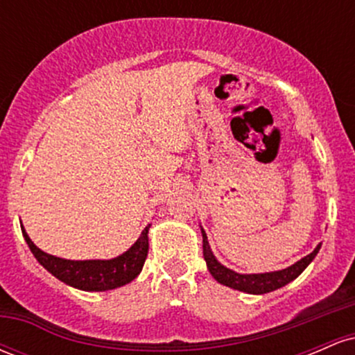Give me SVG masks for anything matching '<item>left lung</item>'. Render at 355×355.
Returning a JSON list of instances; mask_svg holds the SVG:
<instances>
[{
	"label": "left lung",
	"mask_w": 355,
	"mask_h": 355,
	"mask_svg": "<svg viewBox=\"0 0 355 355\" xmlns=\"http://www.w3.org/2000/svg\"><path fill=\"white\" fill-rule=\"evenodd\" d=\"M202 237H203V259L207 262V268L217 280L218 284L227 285V287L235 288V291L240 292H247V294H267V292L277 291V288L284 287L288 282L297 279L302 272L305 270V267L315 259V255L319 254L320 250V243L313 248L312 254L305 255L304 259H300L299 262H295L294 266L282 268V270H275V272H266V274H237V272L230 270V268L223 267L222 263L215 259L214 252L209 245V239H207L205 230L202 229Z\"/></svg>",
	"instance_id": "8db88e82"
}]
</instances>
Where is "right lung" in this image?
Wrapping results in <instances>:
<instances>
[{
	"label": "right lung",
	"mask_w": 355,
	"mask_h": 355,
	"mask_svg": "<svg viewBox=\"0 0 355 355\" xmlns=\"http://www.w3.org/2000/svg\"><path fill=\"white\" fill-rule=\"evenodd\" d=\"M148 229L146 225L138 240L125 254L110 260H67L40 250L21 227L23 237L35 259L61 282L87 292H105L132 282L144 268L148 255Z\"/></svg>",
	"instance_id": "right-lung-1"
}]
</instances>
